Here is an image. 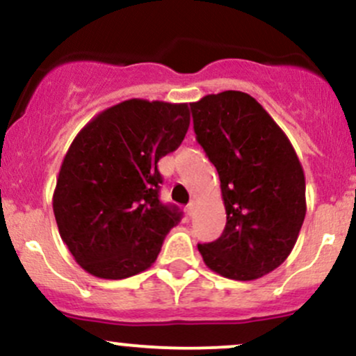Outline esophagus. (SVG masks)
<instances>
[{
  "label": "esophagus",
  "instance_id": "34e87169",
  "mask_svg": "<svg viewBox=\"0 0 356 356\" xmlns=\"http://www.w3.org/2000/svg\"><path fill=\"white\" fill-rule=\"evenodd\" d=\"M194 209H195V202L194 201L187 204V214H189V216L194 214Z\"/></svg>",
  "mask_w": 356,
  "mask_h": 356
}]
</instances>
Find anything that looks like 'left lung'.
<instances>
[{
    "instance_id": "obj_1",
    "label": "left lung",
    "mask_w": 356,
    "mask_h": 356,
    "mask_svg": "<svg viewBox=\"0 0 356 356\" xmlns=\"http://www.w3.org/2000/svg\"><path fill=\"white\" fill-rule=\"evenodd\" d=\"M194 132L219 174L226 227L199 244L211 271L252 281L291 254L306 216V184L291 142L256 99L238 90L191 104Z\"/></svg>"
}]
</instances>
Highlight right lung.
Returning a JSON list of instances; mask_svg holds the SVG:
<instances>
[{
    "label": "right lung",
    "instance_id": "right-lung-1",
    "mask_svg": "<svg viewBox=\"0 0 356 356\" xmlns=\"http://www.w3.org/2000/svg\"><path fill=\"white\" fill-rule=\"evenodd\" d=\"M189 104L130 99L95 115L73 138L53 192L60 236L73 259L102 280L149 269L181 220L159 201L157 162L177 150Z\"/></svg>",
    "mask_w": 356,
    "mask_h": 356
}]
</instances>
